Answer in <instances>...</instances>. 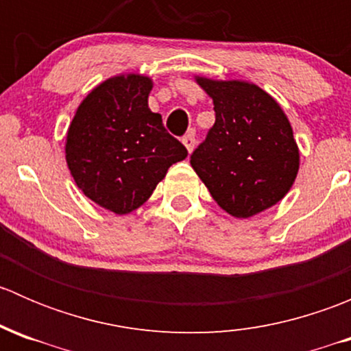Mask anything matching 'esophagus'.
<instances>
[{"label": "esophagus", "instance_id": "1", "mask_svg": "<svg viewBox=\"0 0 351 351\" xmlns=\"http://www.w3.org/2000/svg\"><path fill=\"white\" fill-rule=\"evenodd\" d=\"M182 143H183V146L186 147V151H189V153H192L193 147H195V136H193V134H186V136L182 139Z\"/></svg>", "mask_w": 351, "mask_h": 351}]
</instances>
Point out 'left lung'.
I'll return each mask as SVG.
<instances>
[{
    "label": "left lung",
    "instance_id": "obj_1",
    "mask_svg": "<svg viewBox=\"0 0 351 351\" xmlns=\"http://www.w3.org/2000/svg\"><path fill=\"white\" fill-rule=\"evenodd\" d=\"M214 101L215 123L190 165L221 208L238 219L284 198L299 173V147L285 112L260 86L195 76Z\"/></svg>",
    "mask_w": 351,
    "mask_h": 351
}]
</instances>
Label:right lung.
Wrapping results in <instances>:
<instances>
[{
  "instance_id": "right-lung-1",
  "label": "right lung",
  "mask_w": 351,
  "mask_h": 351,
  "mask_svg": "<svg viewBox=\"0 0 351 351\" xmlns=\"http://www.w3.org/2000/svg\"><path fill=\"white\" fill-rule=\"evenodd\" d=\"M153 80L119 74L95 86L66 136V162L77 189L113 214H130L189 156L147 105Z\"/></svg>"
}]
</instances>
